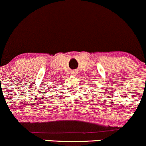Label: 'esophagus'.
<instances>
[{
	"mask_svg": "<svg viewBox=\"0 0 146 146\" xmlns=\"http://www.w3.org/2000/svg\"><path fill=\"white\" fill-rule=\"evenodd\" d=\"M72 73L74 75H76V74H77V71H76V70H73V71H72Z\"/></svg>",
	"mask_w": 146,
	"mask_h": 146,
	"instance_id": "obj_1",
	"label": "esophagus"
}]
</instances>
